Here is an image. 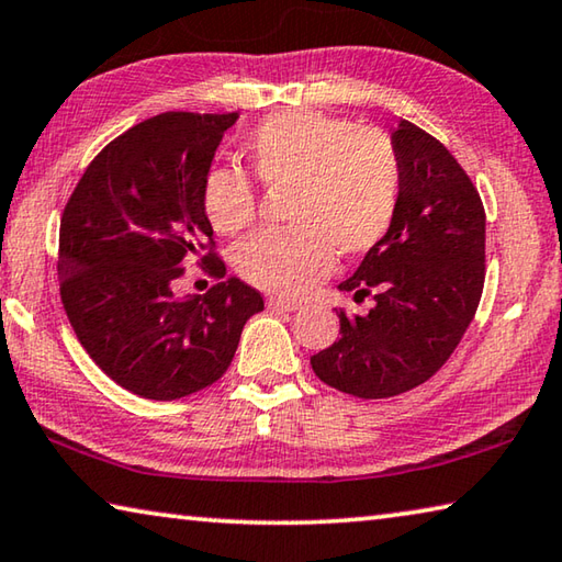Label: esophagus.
<instances>
[{
  "label": "esophagus",
  "instance_id": "obj_1",
  "mask_svg": "<svg viewBox=\"0 0 562 562\" xmlns=\"http://www.w3.org/2000/svg\"><path fill=\"white\" fill-rule=\"evenodd\" d=\"M268 307L270 310H280V312H297L302 310L300 302H292V300H282V297H270L268 300Z\"/></svg>",
  "mask_w": 562,
  "mask_h": 562
}]
</instances>
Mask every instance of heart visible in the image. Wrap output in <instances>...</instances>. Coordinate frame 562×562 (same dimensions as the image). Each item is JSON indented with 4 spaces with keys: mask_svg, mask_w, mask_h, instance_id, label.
Instances as JSON below:
<instances>
[{
    "mask_svg": "<svg viewBox=\"0 0 562 562\" xmlns=\"http://www.w3.org/2000/svg\"><path fill=\"white\" fill-rule=\"evenodd\" d=\"M243 150L262 186H292V227L262 231L235 250L237 272L255 288L307 292L331 270L335 250L347 258L364 255L394 223L404 166L384 131L357 128L335 113L294 109L265 119ZM201 201L207 223L221 235L245 231L258 213V193L240 170L213 168Z\"/></svg>",
    "mask_w": 562,
    "mask_h": 562,
    "instance_id": "heart-1",
    "label": "heart"
}]
</instances>
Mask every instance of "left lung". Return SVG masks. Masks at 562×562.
Wrapping results in <instances>:
<instances>
[{
    "label": "left lung",
    "mask_w": 562,
    "mask_h": 562,
    "mask_svg": "<svg viewBox=\"0 0 562 562\" xmlns=\"http://www.w3.org/2000/svg\"><path fill=\"white\" fill-rule=\"evenodd\" d=\"M402 201L382 243L339 290L372 294L369 315L339 317V339L312 357L322 382L359 398L424 384L459 347L486 280V211L459 160L431 133L402 121Z\"/></svg>",
    "instance_id": "left-lung-1"
}]
</instances>
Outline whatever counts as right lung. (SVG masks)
<instances>
[{
  "mask_svg": "<svg viewBox=\"0 0 562 562\" xmlns=\"http://www.w3.org/2000/svg\"><path fill=\"white\" fill-rule=\"evenodd\" d=\"M237 116L168 111L136 123L91 160L64 207L66 317L101 372L144 398L173 402L217 382L245 322L265 307L237 278L203 297L176 294L188 258L225 278L201 193Z\"/></svg>",
  "mask_w": 562,
  "mask_h": 562,
  "instance_id": "add662e5",
  "label": "right lung"
}]
</instances>
